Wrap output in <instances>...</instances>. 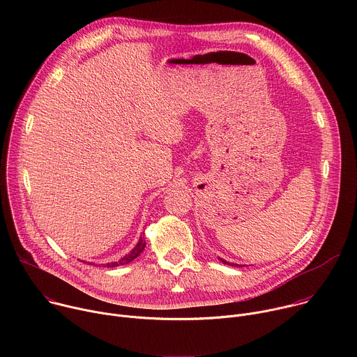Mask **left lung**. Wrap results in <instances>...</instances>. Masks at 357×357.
<instances>
[{
    "label": "left lung",
    "instance_id": "1",
    "mask_svg": "<svg viewBox=\"0 0 357 357\" xmlns=\"http://www.w3.org/2000/svg\"><path fill=\"white\" fill-rule=\"evenodd\" d=\"M223 264H227V266H236V267H240L238 264H234V263H229V261H226V260H223V259H219Z\"/></svg>",
    "mask_w": 357,
    "mask_h": 357
}]
</instances>
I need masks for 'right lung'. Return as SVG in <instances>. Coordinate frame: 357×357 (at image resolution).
Listing matches in <instances>:
<instances>
[{"instance_id": "add662e5", "label": "right lung", "mask_w": 357, "mask_h": 357, "mask_svg": "<svg viewBox=\"0 0 357 357\" xmlns=\"http://www.w3.org/2000/svg\"><path fill=\"white\" fill-rule=\"evenodd\" d=\"M144 248H145V240L142 238V236L139 237V240H138V243L135 244V247L128 252V254H126V256L121 259V260H119V261H113V263H107L105 267H119V266H126V264H128V263H131L132 260H135L139 254L144 251ZM93 266V264H91Z\"/></svg>"}]
</instances>
